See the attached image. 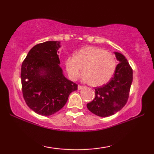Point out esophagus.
<instances>
[{
    "instance_id": "1",
    "label": "esophagus",
    "mask_w": 154,
    "mask_h": 154,
    "mask_svg": "<svg viewBox=\"0 0 154 154\" xmlns=\"http://www.w3.org/2000/svg\"><path fill=\"white\" fill-rule=\"evenodd\" d=\"M83 88H84V86H83V85H78V89H79V90H81V89H83Z\"/></svg>"
}]
</instances>
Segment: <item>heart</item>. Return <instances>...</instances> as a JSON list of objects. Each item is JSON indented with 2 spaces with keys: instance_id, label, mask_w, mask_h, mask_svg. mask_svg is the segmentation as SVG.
I'll return each instance as SVG.
<instances>
[{
  "instance_id": "1",
  "label": "heart",
  "mask_w": 154,
  "mask_h": 154,
  "mask_svg": "<svg viewBox=\"0 0 154 154\" xmlns=\"http://www.w3.org/2000/svg\"><path fill=\"white\" fill-rule=\"evenodd\" d=\"M69 76L76 80L83 71V79L92 86H101L110 81L116 70L117 62L110 52L97 47L79 50L65 61Z\"/></svg>"
}]
</instances>
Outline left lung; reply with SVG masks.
Segmentation results:
<instances>
[{"instance_id": "1", "label": "left lung", "mask_w": 154, "mask_h": 154, "mask_svg": "<svg viewBox=\"0 0 154 154\" xmlns=\"http://www.w3.org/2000/svg\"><path fill=\"white\" fill-rule=\"evenodd\" d=\"M119 61L116 70L111 81L96 87L95 97L87 104L88 110L98 116L113 115L125 106L129 97L132 82V69L125 56L114 52Z\"/></svg>"}]
</instances>
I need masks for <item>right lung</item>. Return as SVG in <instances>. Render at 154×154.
Listing matches in <instances>:
<instances>
[{"instance_id": "right-lung-1", "label": "right lung", "mask_w": 154, "mask_h": 154, "mask_svg": "<svg viewBox=\"0 0 154 154\" xmlns=\"http://www.w3.org/2000/svg\"><path fill=\"white\" fill-rule=\"evenodd\" d=\"M60 44L59 41L37 44L22 64L23 97L27 106L42 116H50L60 111L69 94L78 89L77 84L67 79L60 66Z\"/></svg>"}]
</instances>
